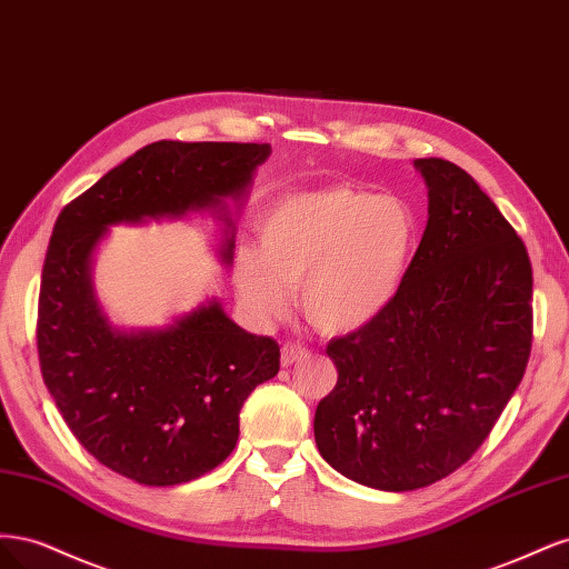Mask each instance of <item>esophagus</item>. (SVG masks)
I'll use <instances>...</instances> for the list:
<instances>
[{"mask_svg": "<svg viewBox=\"0 0 569 569\" xmlns=\"http://www.w3.org/2000/svg\"><path fill=\"white\" fill-rule=\"evenodd\" d=\"M308 351L306 347H301L299 341H284L282 343V366L287 368V366H295V363H299V360H303V358H308Z\"/></svg>", "mask_w": 569, "mask_h": 569, "instance_id": "34e87169", "label": "esophagus"}]
</instances>
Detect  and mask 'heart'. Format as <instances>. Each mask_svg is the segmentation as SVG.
I'll return each mask as SVG.
<instances>
[{
  "label": "heart",
  "mask_w": 569,
  "mask_h": 569,
  "mask_svg": "<svg viewBox=\"0 0 569 569\" xmlns=\"http://www.w3.org/2000/svg\"><path fill=\"white\" fill-rule=\"evenodd\" d=\"M418 244V222L401 199L330 187L274 203L261 222V249L237 253L234 278L256 318L287 308L299 284L303 316L318 330L353 332L399 295Z\"/></svg>",
  "instance_id": "heart-1"
}]
</instances>
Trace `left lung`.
<instances>
[{
  "label": "left lung",
  "mask_w": 569,
  "mask_h": 569,
  "mask_svg": "<svg viewBox=\"0 0 569 569\" xmlns=\"http://www.w3.org/2000/svg\"><path fill=\"white\" fill-rule=\"evenodd\" d=\"M429 220L382 316L327 343L337 387L316 443L337 472L382 491L435 485L468 462L522 382L531 263L518 232L451 161L418 159Z\"/></svg>",
  "instance_id": "obj_1"
}]
</instances>
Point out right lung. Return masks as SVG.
Returning <instances> with one entry per match:
<instances>
[{"mask_svg":"<svg viewBox=\"0 0 569 569\" xmlns=\"http://www.w3.org/2000/svg\"><path fill=\"white\" fill-rule=\"evenodd\" d=\"M268 144L161 140L63 206L38 301L42 380L76 439L147 487L197 479L239 439L247 396L280 370V347L211 301L166 330L120 332L92 295L90 256L116 222L182 216L242 197ZM232 237L222 258H232Z\"/></svg>","mask_w":569,"mask_h":569,"instance_id":"add662e5","label":"right lung"}]
</instances>
